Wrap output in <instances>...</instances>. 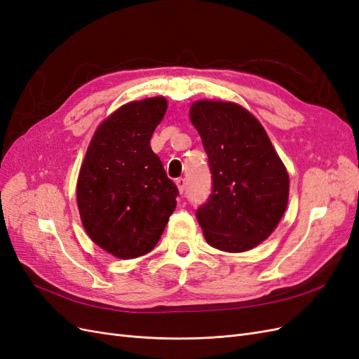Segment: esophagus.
Listing matches in <instances>:
<instances>
[{
    "mask_svg": "<svg viewBox=\"0 0 359 359\" xmlns=\"http://www.w3.org/2000/svg\"><path fill=\"white\" fill-rule=\"evenodd\" d=\"M175 184H177V187H178V190H180V193L182 194L184 193V190H186V180L184 178H178V180H175Z\"/></svg>",
    "mask_w": 359,
    "mask_h": 359,
    "instance_id": "obj_1",
    "label": "esophagus"
}]
</instances>
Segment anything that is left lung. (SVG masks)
<instances>
[{
  "label": "left lung",
  "mask_w": 359,
  "mask_h": 359,
  "mask_svg": "<svg viewBox=\"0 0 359 359\" xmlns=\"http://www.w3.org/2000/svg\"><path fill=\"white\" fill-rule=\"evenodd\" d=\"M190 121L212 173V194L196 212L206 243L229 253L262 244L289 201V173L259 119L233 102L196 100Z\"/></svg>",
  "instance_id": "1"
}]
</instances>
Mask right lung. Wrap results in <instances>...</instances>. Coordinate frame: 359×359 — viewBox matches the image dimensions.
Listing matches in <instances>:
<instances>
[{
    "instance_id": "obj_1",
    "label": "right lung",
    "mask_w": 359,
    "mask_h": 359,
    "mask_svg": "<svg viewBox=\"0 0 359 359\" xmlns=\"http://www.w3.org/2000/svg\"><path fill=\"white\" fill-rule=\"evenodd\" d=\"M166 109L163 95L118 107L95 128L79 169L83 229L118 259L151 252L177 208L178 189L149 145Z\"/></svg>"
}]
</instances>
